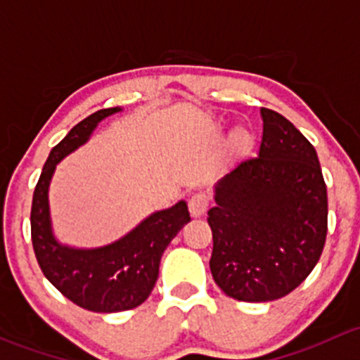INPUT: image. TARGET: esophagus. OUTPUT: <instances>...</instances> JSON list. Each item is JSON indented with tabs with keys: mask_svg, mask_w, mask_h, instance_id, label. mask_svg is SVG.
I'll return each mask as SVG.
<instances>
[{
	"mask_svg": "<svg viewBox=\"0 0 360 360\" xmlns=\"http://www.w3.org/2000/svg\"><path fill=\"white\" fill-rule=\"evenodd\" d=\"M207 205H210V201H207V195L205 192H195L188 199V211H191L192 217L199 218L206 213Z\"/></svg>",
	"mask_w": 360,
	"mask_h": 360,
	"instance_id": "1",
	"label": "esophagus"
}]
</instances>
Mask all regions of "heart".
Here are the masks:
<instances>
[{
  "label": "heart",
  "mask_w": 360,
  "mask_h": 360,
  "mask_svg": "<svg viewBox=\"0 0 360 360\" xmlns=\"http://www.w3.org/2000/svg\"><path fill=\"white\" fill-rule=\"evenodd\" d=\"M251 143V135L248 129L237 128L231 136V147L234 150H244Z\"/></svg>",
  "instance_id": "b5f03b06"
}]
</instances>
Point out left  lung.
Listing matches in <instances>:
<instances>
[{
    "label": "left lung",
    "instance_id": "8db88e82",
    "mask_svg": "<svg viewBox=\"0 0 360 360\" xmlns=\"http://www.w3.org/2000/svg\"><path fill=\"white\" fill-rule=\"evenodd\" d=\"M258 158L237 162L213 187L210 269L239 302H272L317 265L328 234V191L312 143L262 107Z\"/></svg>",
    "mask_w": 360,
    "mask_h": 360
}]
</instances>
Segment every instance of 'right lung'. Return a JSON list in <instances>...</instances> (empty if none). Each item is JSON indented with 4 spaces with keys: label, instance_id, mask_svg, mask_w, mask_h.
Returning a JSON list of instances; mask_svg holds the SVG:
<instances>
[{
    "label": "right lung",
    "instance_id": "add662e5",
    "mask_svg": "<svg viewBox=\"0 0 360 360\" xmlns=\"http://www.w3.org/2000/svg\"><path fill=\"white\" fill-rule=\"evenodd\" d=\"M121 110V107L97 110L51 149L34 188L31 210L32 248L44 277L77 307L102 314L131 310L149 298L162 253L191 221L187 202L179 201L150 213L128 234L105 246L74 248L55 237L48 191L57 165L90 140L100 121Z\"/></svg>",
    "mask_w": 360,
    "mask_h": 360
}]
</instances>
